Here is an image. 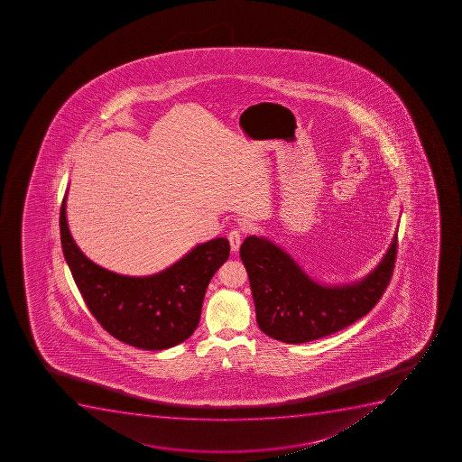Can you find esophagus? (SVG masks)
Listing matches in <instances>:
<instances>
[{"label": "esophagus", "mask_w": 462, "mask_h": 462, "mask_svg": "<svg viewBox=\"0 0 462 462\" xmlns=\"http://www.w3.org/2000/svg\"><path fill=\"white\" fill-rule=\"evenodd\" d=\"M241 241H243V235H241L238 228H234V230L228 234V243H230L232 252H238L239 247H241Z\"/></svg>", "instance_id": "34e87169"}]
</instances>
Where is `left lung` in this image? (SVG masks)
Returning a JSON list of instances; mask_svg holds the SVG:
<instances>
[{
    "mask_svg": "<svg viewBox=\"0 0 462 462\" xmlns=\"http://www.w3.org/2000/svg\"><path fill=\"white\" fill-rule=\"evenodd\" d=\"M398 230L383 259L363 279L345 284L311 279L283 248L252 235L239 250L247 270L259 328L284 343L325 337L367 315L393 274Z\"/></svg>",
    "mask_w": 462,
    "mask_h": 462,
    "instance_id": "left-lung-1",
    "label": "left lung"
}]
</instances>
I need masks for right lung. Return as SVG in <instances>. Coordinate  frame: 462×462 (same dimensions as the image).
Here are the masks:
<instances>
[{"label": "right lung", "instance_id": "add662e5", "mask_svg": "<svg viewBox=\"0 0 462 462\" xmlns=\"http://www.w3.org/2000/svg\"><path fill=\"white\" fill-rule=\"evenodd\" d=\"M64 196L60 238L73 280L97 322L120 342L146 351H162L185 342L197 328L206 288L227 261L226 238L199 244L169 268L134 277L90 261L73 241Z\"/></svg>", "mask_w": 462, "mask_h": 462}]
</instances>
